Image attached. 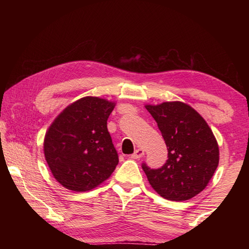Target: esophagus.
I'll list each match as a JSON object with an SVG mask.
<instances>
[{"label": "esophagus", "instance_id": "esophagus-1", "mask_svg": "<svg viewBox=\"0 0 249 249\" xmlns=\"http://www.w3.org/2000/svg\"><path fill=\"white\" fill-rule=\"evenodd\" d=\"M144 150H142V148H137L136 150H135V153L133 155H130V158L132 159H140L141 157H142L144 156Z\"/></svg>", "mask_w": 249, "mask_h": 249}]
</instances>
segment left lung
Here are the masks:
<instances>
[{"mask_svg": "<svg viewBox=\"0 0 249 249\" xmlns=\"http://www.w3.org/2000/svg\"><path fill=\"white\" fill-rule=\"evenodd\" d=\"M161 132L168 160L159 169L142 170L160 196L185 201L209 184L220 160V149L212 129L195 108L180 101L146 104Z\"/></svg>", "mask_w": 249, "mask_h": 249, "instance_id": "obj_1", "label": "left lung"}]
</instances>
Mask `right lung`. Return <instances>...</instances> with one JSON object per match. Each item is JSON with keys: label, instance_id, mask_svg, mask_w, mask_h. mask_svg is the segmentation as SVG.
I'll list each match as a JSON object with an SVG mask.
<instances>
[{"label": "right lung", "instance_id": "1", "mask_svg": "<svg viewBox=\"0 0 249 249\" xmlns=\"http://www.w3.org/2000/svg\"><path fill=\"white\" fill-rule=\"evenodd\" d=\"M116 103L84 96L68 105L46 132L45 159L53 178L74 192L90 191L108 179L119 163L107 119Z\"/></svg>", "mask_w": 249, "mask_h": 249}]
</instances>
